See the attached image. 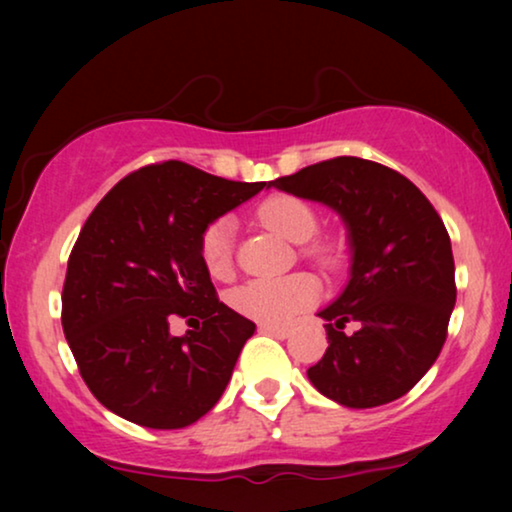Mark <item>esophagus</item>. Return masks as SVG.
<instances>
[{"label":"esophagus","mask_w":512,"mask_h":512,"mask_svg":"<svg viewBox=\"0 0 512 512\" xmlns=\"http://www.w3.org/2000/svg\"><path fill=\"white\" fill-rule=\"evenodd\" d=\"M258 331L265 333V335H272V338H279V340L289 338V335H291V328L272 326V324H261V326H258Z\"/></svg>","instance_id":"1"}]
</instances>
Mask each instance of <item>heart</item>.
<instances>
[{
    "mask_svg": "<svg viewBox=\"0 0 512 512\" xmlns=\"http://www.w3.org/2000/svg\"><path fill=\"white\" fill-rule=\"evenodd\" d=\"M256 219L265 228L275 230L289 242L303 245V256L321 268H333L338 263L335 247L328 242H312L319 230V216L310 202L296 195H270L256 207ZM233 221L216 219L205 228L200 237V256L209 275L214 279H228L233 275ZM319 298V284L305 272L272 279H251L230 293V305L244 317L263 321V324H284L293 314L310 307Z\"/></svg>",
    "mask_w": 512,
    "mask_h": 512,
    "instance_id": "b5f03b06",
    "label": "heart"
}]
</instances>
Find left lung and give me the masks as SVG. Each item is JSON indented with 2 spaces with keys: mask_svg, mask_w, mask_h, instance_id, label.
<instances>
[{
  "mask_svg": "<svg viewBox=\"0 0 512 512\" xmlns=\"http://www.w3.org/2000/svg\"><path fill=\"white\" fill-rule=\"evenodd\" d=\"M270 186L324 202L349 233V282L319 312L328 349L307 370L314 389L345 408L405 396L436 363L457 303L443 219L403 174L354 156L303 167Z\"/></svg>",
  "mask_w": 512,
  "mask_h": 512,
  "instance_id": "8db88e82",
  "label": "left lung"
}]
</instances>
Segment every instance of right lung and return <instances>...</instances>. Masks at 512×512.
Segmentation results:
<instances>
[{
  "label": "right lung",
  "instance_id": "1",
  "mask_svg": "<svg viewBox=\"0 0 512 512\" xmlns=\"http://www.w3.org/2000/svg\"><path fill=\"white\" fill-rule=\"evenodd\" d=\"M263 186L165 160L118 181L83 223L62 286V331L83 382L114 415L184 429L226 391L256 324L216 298L200 237ZM174 316L203 326L174 339Z\"/></svg>",
  "mask_w": 512,
  "mask_h": 512
}]
</instances>
